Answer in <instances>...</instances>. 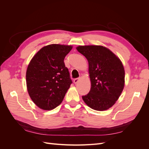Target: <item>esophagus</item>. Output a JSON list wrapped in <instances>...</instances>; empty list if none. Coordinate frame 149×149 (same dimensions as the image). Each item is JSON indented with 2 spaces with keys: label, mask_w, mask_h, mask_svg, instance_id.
<instances>
[{
  "label": "esophagus",
  "mask_w": 149,
  "mask_h": 149,
  "mask_svg": "<svg viewBox=\"0 0 149 149\" xmlns=\"http://www.w3.org/2000/svg\"><path fill=\"white\" fill-rule=\"evenodd\" d=\"M79 81V78H75L74 79V84H76Z\"/></svg>",
  "instance_id": "1"
}]
</instances>
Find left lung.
Returning a JSON list of instances; mask_svg holds the SVG:
<instances>
[{"instance_id": "obj_1", "label": "left lung", "mask_w": 149, "mask_h": 149, "mask_svg": "<svg viewBox=\"0 0 149 149\" xmlns=\"http://www.w3.org/2000/svg\"><path fill=\"white\" fill-rule=\"evenodd\" d=\"M77 50L88 61L91 87L83 96L84 102L96 111L111 107L120 96L124 86L125 71L118 57L102 46H79Z\"/></svg>"}]
</instances>
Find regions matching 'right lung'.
Masks as SVG:
<instances>
[{"label":"right lung","instance_id":"1","mask_svg":"<svg viewBox=\"0 0 149 149\" xmlns=\"http://www.w3.org/2000/svg\"><path fill=\"white\" fill-rule=\"evenodd\" d=\"M72 46L52 44L35 54L28 66L26 81L31 100L43 110L59 106L73 83L64 59Z\"/></svg>","mask_w":149,"mask_h":149}]
</instances>
